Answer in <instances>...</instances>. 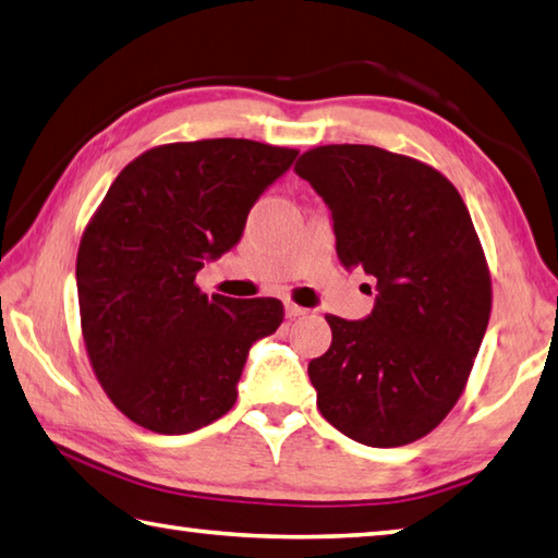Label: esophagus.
I'll return each instance as SVG.
<instances>
[{"label": "esophagus", "instance_id": "1", "mask_svg": "<svg viewBox=\"0 0 558 558\" xmlns=\"http://www.w3.org/2000/svg\"><path fill=\"white\" fill-rule=\"evenodd\" d=\"M286 314L290 319H295V317H302V314H307V310L295 305V302H286Z\"/></svg>", "mask_w": 558, "mask_h": 558}]
</instances>
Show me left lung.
Here are the masks:
<instances>
[{
    "label": "left lung",
    "mask_w": 558,
    "mask_h": 558,
    "mask_svg": "<svg viewBox=\"0 0 558 558\" xmlns=\"http://www.w3.org/2000/svg\"><path fill=\"white\" fill-rule=\"evenodd\" d=\"M295 173L331 211L347 270L376 278L366 319L327 314L307 373L331 427L366 447L422 439L461 398L490 319V272L469 209L439 170L378 146L331 144Z\"/></svg>",
    "instance_id": "left-lung-1"
}]
</instances>
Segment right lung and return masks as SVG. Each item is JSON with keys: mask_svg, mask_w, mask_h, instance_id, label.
Returning <instances> with one entry per match:
<instances>
[{"mask_svg": "<svg viewBox=\"0 0 558 558\" xmlns=\"http://www.w3.org/2000/svg\"><path fill=\"white\" fill-rule=\"evenodd\" d=\"M298 158L248 138L150 148L121 170L77 251L80 322L97 380L138 427L187 434L236 402L276 298H207L205 260L239 244L256 199Z\"/></svg>", "mask_w": 558, "mask_h": 558, "instance_id": "right-lung-1", "label": "right lung"}]
</instances>
